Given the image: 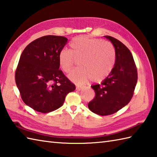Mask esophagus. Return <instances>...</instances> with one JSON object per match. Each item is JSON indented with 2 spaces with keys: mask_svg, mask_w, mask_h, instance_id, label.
Wrapping results in <instances>:
<instances>
[{
  "mask_svg": "<svg viewBox=\"0 0 157 157\" xmlns=\"http://www.w3.org/2000/svg\"><path fill=\"white\" fill-rule=\"evenodd\" d=\"M83 87H82V86H76V90H77V91H81V89H83Z\"/></svg>",
  "mask_w": 157,
  "mask_h": 157,
  "instance_id": "34e87169",
  "label": "esophagus"
}]
</instances>
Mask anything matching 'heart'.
I'll list each match as a JSON object with an SVG mask.
<instances>
[{
  "instance_id": "obj_1",
  "label": "heart",
  "mask_w": 157,
  "mask_h": 157,
  "mask_svg": "<svg viewBox=\"0 0 157 157\" xmlns=\"http://www.w3.org/2000/svg\"><path fill=\"white\" fill-rule=\"evenodd\" d=\"M78 60L79 68L73 70L69 78L76 84H85L94 79L96 82L104 80L110 75L115 62L113 45L108 41L87 36L76 37L70 43V51L62 49L58 62L63 72H69Z\"/></svg>"
}]
</instances>
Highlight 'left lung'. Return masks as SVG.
I'll list each match as a JSON object with an SVG mask.
<instances>
[{"instance_id": "obj_1", "label": "left lung", "mask_w": 157, "mask_h": 157, "mask_svg": "<svg viewBox=\"0 0 157 157\" xmlns=\"http://www.w3.org/2000/svg\"><path fill=\"white\" fill-rule=\"evenodd\" d=\"M114 47L116 60L109 76L101 85L91 86L95 96L88 107L101 116L113 114L129 103L134 94L137 81V71L129 49L110 36H105Z\"/></svg>"}]
</instances>
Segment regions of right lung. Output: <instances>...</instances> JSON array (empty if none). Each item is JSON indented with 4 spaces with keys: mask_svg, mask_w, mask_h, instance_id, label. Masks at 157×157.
I'll return each mask as SVG.
<instances>
[{
    "mask_svg": "<svg viewBox=\"0 0 157 157\" xmlns=\"http://www.w3.org/2000/svg\"><path fill=\"white\" fill-rule=\"evenodd\" d=\"M67 38L47 35L28 44L15 70V82L24 103L42 113L63 105L75 85L59 69L58 55Z\"/></svg>",
    "mask_w": 157,
    "mask_h": 157,
    "instance_id": "1",
    "label": "right lung"
}]
</instances>
